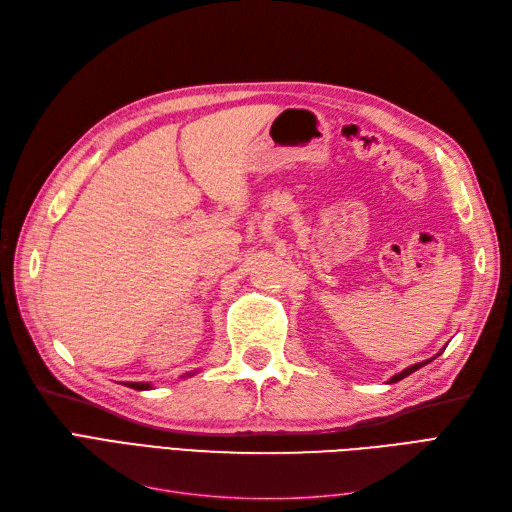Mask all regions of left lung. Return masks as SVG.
Instances as JSON below:
<instances>
[{"instance_id":"obj_1","label":"left lung","mask_w":512,"mask_h":512,"mask_svg":"<svg viewBox=\"0 0 512 512\" xmlns=\"http://www.w3.org/2000/svg\"><path fill=\"white\" fill-rule=\"evenodd\" d=\"M423 365H427V361L425 363H416V365H412V367H408V369H404V371H401V374H397V376H393L389 382H399V380H404L406 376H410L412 374V371H416L418 367H423Z\"/></svg>"}]
</instances>
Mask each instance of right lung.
Returning a JSON list of instances; mask_svg holds the SVG:
<instances>
[{
    "instance_id": "obj_1",
    "label": "right lung",
    "mask_w": 512,
    "mask_h": 512,
    "mask_svg": "<svg viewBox=\"0 0 512 512\" xmlns=\"http://www.w3.org/2000/svg\"><path fill=\"white\" fill-rule=\"evenodd\" d=\"M126 386H130V389H134V391H145V389H149V384H143V382H128Z\"/></svg>"
}]
</instances>
